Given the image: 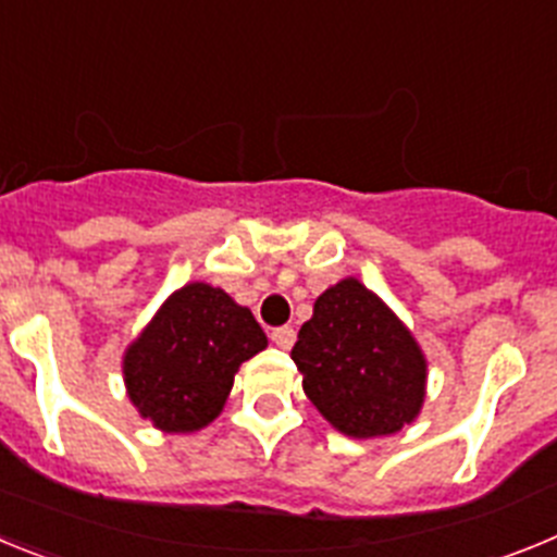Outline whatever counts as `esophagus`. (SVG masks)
<instances>
[{
    "label": "esophagus",
    "instance_id": "obj_1",
    "mask_svg": "<svg viewBox=\"0 0 557 557\" xmlns=\"http://www.w3.org/2000/svg\"><path fill=\"white\" fill-rule=\"evenodd\" d=\"M270 339H273L275 346L284 348V351H287V348H293V343H295V329H293V326H278V329H273V332H270Z\"/></svg>",
    "mask_w": 557,
    "mask_h": 557
}]
</instances>
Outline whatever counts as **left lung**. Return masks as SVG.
Returning <instances> with one entry per match:
<instances>
[{
  "instance_id": "left-lung-1",
  "label": "left lung",
  "mask_w": 557,
  "mask_h": 557,
  "mask_svg": "<svg viewBox=\"0 0 557 557\" xmlns=\"http://www.w3.org/2000/svg\"><path fill=\"white\" fill-rule=\"evenodd\" d=\"M293 359L309 401L357 441L396 435L424 407V351L401 318L354 275L318 295Z\"/></svg>"
}]
</instances>
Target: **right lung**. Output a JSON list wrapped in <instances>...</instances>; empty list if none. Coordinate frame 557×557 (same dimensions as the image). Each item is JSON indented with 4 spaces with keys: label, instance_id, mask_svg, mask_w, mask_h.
<instances>
[{
    "label": "right lung",
    "instance_id": "obj_1",
    "mask_svg": "<svg viewBox=\"0 0 557 557\" xmlns=\"http://www.w3.org/2000/svg\"><path fill=\"white\" fill-rule=\"evenodd\" d=\"M264 348L248 307L206 282L184 284L125 348L127 398L156 430L189 435L223 412L239 366Z\"/></svg>",
    "mask_w": 557,
    "mask_h": 557
}]
</instances>
